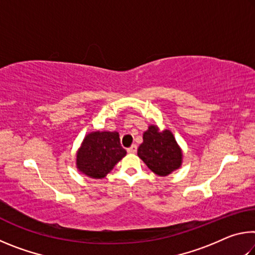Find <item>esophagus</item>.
<instances>
[{
  "instance_id": "34e87169",
  "label": "esophagus",
  "mask_w": 255,
  "mask_h": 255,
  "mask_svg": "<svg viewBox=\"0 0 255 255\" xmlns=\"http://www.w3.org/2000/svg\"><path fill=\"white\" fill-rule=\"evenodd\" d=\"M127 152H128V153H130V154L136 153V152H137V145H135V144L131 145L130 147H129V148L127 149Z\"/></svg>"
}]
</instances>
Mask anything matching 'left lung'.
<instances>
[{
  "label": "left lung",
  "instance_id": "obj_1",
  "mask_svg": "<svg viewBox=\"0 0 255 255\" xmlns=\"http://www.w3.org/2000/svg\"><path fill=\"white\" fill-rule=\"evenodd\" d=\"M137 155L158 176H167L182 165L183 153L174 135L169 129L159 130L156 125H150L143 133Z\"/></svg>",
  "mask_w": 255,
  "mask_h": 255
}]
</instances>
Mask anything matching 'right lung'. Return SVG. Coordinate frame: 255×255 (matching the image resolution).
Masks as SVG:
<instances>
[{
	"label": "right lung",
	"mask_w": 255,
	"mask_h": 255,
	"mask_svg": "<svg viewBox=\"0 0 255 255\" xmlns=\"http://www.w3.org/2000/svg\"><path fill=\"white\" fill-rule=\"evenodd\" d=\"M117 131H91L76 152V169L91 179H103L124 156Z\"/></svg>",
	"instance_id": "right-lung-1"
}]
</instances>
